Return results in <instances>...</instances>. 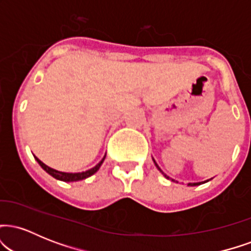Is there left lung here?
<instances>
[{
  "label": "left lung",
  "instance_id": "8db88e82",
  "mask_svg": "<svg viewBox=\"0 0 251 251\" xmlns=\"http://www.w3.org/2000/svg\"><path fill=\"white\" fill-rule=\"evenodd\" d=\"M35 159L37 160V163H39L40 165H41V168L45 170L46 172H47V174H50V176H53L54 178H56V179L62 180V181H75V180L85 179V178L89 177V176L96 174V172L100 168V164H99V165H97L96 168L88 170V171L75 172V174H71V172H60V171H56V170L51 169V168H50V166L46 165V164H43L41 160L39 159V158L35 157Z\"/></svg>",
  "mask_w": 251,
  "mask_h": 251
}]
</instances>
